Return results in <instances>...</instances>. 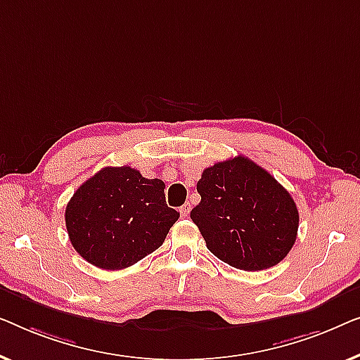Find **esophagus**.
<instances>
[{"label":"esophagus","mask_w":360,"mask_h":360,"mask_svg":"<svg viewBox=\"0 0 360 360\" xmlns=\"http://www.w3.org/2000/svg\"><path fill=\"white\" fill-rule=\"evenodd\" d=\"M179 214H181V217H184V219H186V217H189V214H191V204H189V202L181 207Z\"/></svg>","instance_id":"34e87169"}]
</instances>
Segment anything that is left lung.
Masks as SVG:
<instances>
[{"label": "left lung", "instance_id": "left-lung-1", "mask_svg": "<svg viewBox=\"0 0 360 360\" xmlns=\"http://www.w3.org/2000/svg\"><path fill=\"white\" fill-rule=\"evenodd\" d=\"M199 205L191 219L207 250L236 269L262 271L292 250L298 210L288 191L245 156L204 169L197 182Z\"/></svg>", "mask_w": 360, "mask_h": 360}]
</instances>
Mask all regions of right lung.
Masks as SVG:
<instances>
[{
  "mask_svg": "<svg viewBox=\"0 0 360 360\" xmlns=\"http://www.w3.org/2000/svg\"><path fill=\"white\" fill-rule=\"evenodd\" d=\"M179 212L165 182L130 166L103 168L81 184L65 210L70 241L81 257L108 271L125 269L163 245Z\"/></svg>",
  "mask_w": 360,
  "mask_h": 360,
  "instance_id": "right-lung-1",
  "label": "right lung"
}]
</instances>
